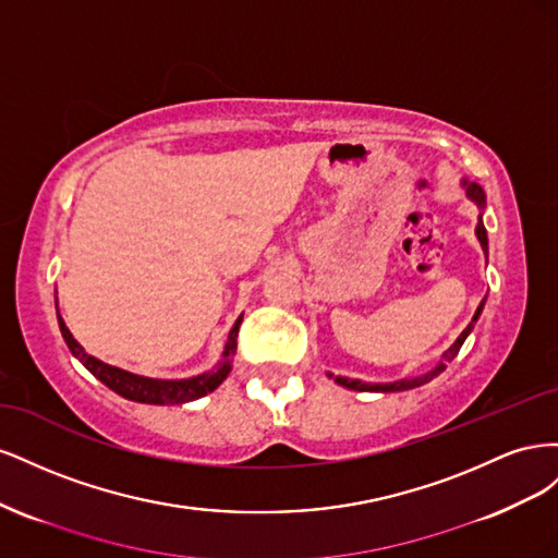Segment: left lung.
Masks as SVG:
<instances>
[{
    "label": "left lung",
    "mask_w": 558,
    "mask_h": 558,
    "mask_svg": "<svg viewBox=\"0 0 558 558\" xmlns=\"http://www.w3.org/2000/svg\"><path fill=\"white\" fill-rule=\"evenodd\" d=\"M461 189L465 191V197H468L470 202H475V207L480 209L475 234H477V240H480V244H482L484 256H488V238H486V228H484V221H482L484 209H486V195H484V191H482V185H480V183H475V181H468V179H461ZM484 302H486V298L482 300V305L477 307L475 316H472V320L468 324V328H465L459 337H456V342H453V344L442 353V361H437V363H435V367H433V369H428V373H424V375L404 377V379H398V381H386V384H373V381H361V379L337 377V375H332V373H328V377H330V379H335L337 384L344 386V388H351V391H369V393H398V391H410V388H416V386H424V384H428L430 379H435V377L440 375V373H445L447 363L456 359V353H459V349L463 347L465 337L472 332V328H475L477 318H480V314H482V310H484Z\"/></svg>",
    "instance_id": "obj_1"
}]
</instances>
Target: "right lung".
<instances>
[{
	"label": "right lung",
	"mask_w": 558,
	"mask_h": 558,
	"mask_svg": "<svg viewBox=\"0 0 558 558\" xmlns=\"http://www.w3.org/2000/svg\"><path fill=\"white\" fill-rule=\"evenodd\" d=\"M56 310H58V300H56ZM242 316H238L234 326L230 328L228 342L223 347V353L221 359H218V363L211 369H207V373H199L195 377H185V379L144 377V375L128 373V369H121L116 365H109L105 361L90 356V353L74 340V335L70 332V328H66L60 312H58V324L66 347L72 351V356L78 359L81 365L86 367L93 377H97L105 386H109L113 393L123 396L125 400L144 402V404H183L211 393L214 388L221 386L223 379L230 375L232 359L234 353H238V332L242 326Z\"/></svg>",
	"instance_id": "1"
}]
</instances>
